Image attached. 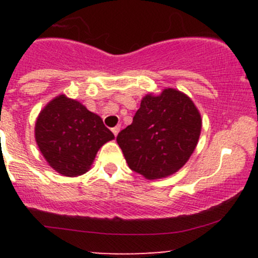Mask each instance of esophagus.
<instances>
[{
	"mask_svg": "<svg viewBox=\"0 0 258 258\" xmlns=\"http://www.w3.org/2000/svg\"><path fill=\"white\" fill-rule=\"evenodd\" d=\"M112 132H113L114 136H117V134H118V132H119V126L113 127V128H112Z\"/></svg>",
	"mask_w": 258,
	"mask_h": 258,
	"instance_id": "34e87169",
	"label": "esophagus"
}]
</instances>
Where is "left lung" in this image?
I'll list each match as a JSON object with an SVG mask.
<instances>
[{"label":"left lung","mask_w":258,"mask_h":258,"mask_svg":"<svg viewBox=\"0 0 258 258\" xmlns=\"http://www.w3.org/2000/svg\"><path fill=\"white\" fill-rule=\"evenodd\" d=\"M201 114L191 98L173 88L147 95L130 126L117 136L128 167L148 179L177 172L201 134Z\"/></svg>","instance_id":"8db88e82"}]
</instances>
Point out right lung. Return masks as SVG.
<instances>
[{"label":"right lung","instance_id":"right-lung-1","mask_svg":"<svg viewBox=\"0 0 258 258\" xmlns=\"http://www.w3.org/2000/svg\"><path fill=\"white\" fill-rule=\"evenodd\" d=\"M35 136L48 165L67 177L87 172L100 147L114 139L100 116L63 95L41 111Z\"/></svg>","mask_w":258,"mask_h":258}]
</instances>
